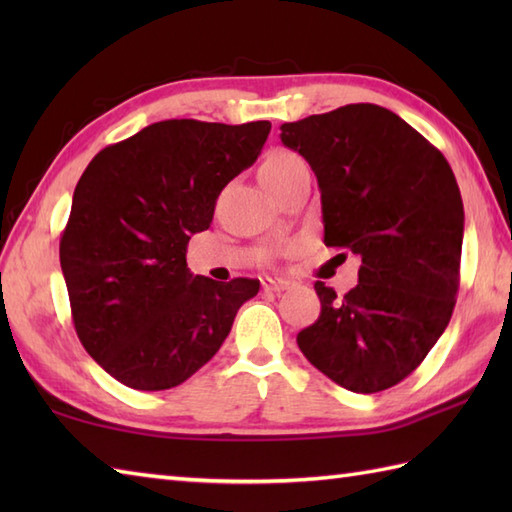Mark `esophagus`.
Returning a JSON list of instances; mask_svg holds the SVG:
<instances>
[{"label": "esophagus", "mask_w": 512, "mask_h": 512, "mask_svg": "<svg viewBox=\"0 0 512 512\" xmlns=\"http://www.w3.org/2000/svg\"><path fill=\"white\" fill-rule=\"evenodd\" d=\"M262 286L266 292H284L288 288H292L295 284H292L290 279H281V277H266L262 279Z\"/></svg>", "instance_id": "1"}]
</instances>
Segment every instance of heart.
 <instances>
[{"label":"heart","mask_w":512,"mask_h":512,"mask_svg":"<svg viewBox=\"0 0 512 512\" xmlns=\"http://www.w3.org/2000/svg\"><path fill=\"white\" fill-rule=\"evenodd\" d=\"M299 162H303V160L297 154H292V151H275V154H270L262 162V167H259V180L266 176H277V173H284L290 167L299 165Z\"/></svg>","instance_id":"b5f03b06"}]
</instances>
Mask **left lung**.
<instances>
[{
  "mask_svg": "<svg viewBox=\"0 0 512 512\" xmlns=\"http://www.w3.org/2000/svg\"><path fill=\"white\" fill-rule=\"evenodd\" d=\"M279 136L317 176L325 246L361 257L345 297L314 284L321 314L299 350L356 394L394 387L447 330L458 295L464 206L449 162L372 103L284 123Z\"/></svg>",
  "mask_w": 512,
  "mask_h": 512,
  "instance_id": "obj_1",
  "label": "left lung"
}]
</instances>
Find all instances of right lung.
<instances>
[{"label": "right lung", "instance_id": "obj_1", "mask_svg": "<svg viewBox=\"0 0 512 512\" xmlns=\"http://www.w3.org/2000/svg\"><path fill=\"white\" fill-rule=\"evenodd\" d=\"M270 134L173 118L92 158L72 195L59 257L74 330L118 383L162 391L209 363L257 279L228 284L187 268L191 235L211 226L222 189Z\"/></svg>", "mask_w": 512, "mask_h": 512}]
</instances>
